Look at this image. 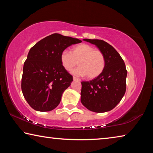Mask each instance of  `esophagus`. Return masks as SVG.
<instances>
[{
  "label": "esophagus",
  "mask_w": 153,
  "mask_h": 153,
  "mask_svg": "<svg viewBox=\"0 0 153 153\" xmlns=\"http://www.w3.org/2000/svg\"><path fill=\"white\" fill-rule=\"evenodd\" d=\"M73 79H74V80H79V78H77V77H75V76H74V77H73Z\"/></svg>",
  "instance_id": "esophagus-1"
}]
</instances>
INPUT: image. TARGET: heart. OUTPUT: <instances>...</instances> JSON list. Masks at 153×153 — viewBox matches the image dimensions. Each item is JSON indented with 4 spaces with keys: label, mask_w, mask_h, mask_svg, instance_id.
<instances>
[{
    "label": "heart",
    "mask_w": 153,
    "mask_h": 153,
    "mask_svg": "<svg viewBox=\"0 0 153 153\" xmlns=\"http://www.w3.org/2000/svg\"><path fill=\"white\" fill-rule=\"evenodd\" d=\"M62 65L67 71H71L77 63L78 68L73 71L75 75L86 76L94 79L101 74L105 68L106 60L104 54L99 50H95L92 46L80 44L73 46L71 53L63 51L61 53Z\"/></svg>",
    "instance_id": "b5f03b06"
}]
</instances>
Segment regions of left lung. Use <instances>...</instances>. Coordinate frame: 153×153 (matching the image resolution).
Returning a JSON list of instances; mask_svg holds the SVG:
<instances>
[{"instance_id":"8db88e82","label":"left lung","mask_w":153,"mask_h":153,"mask_svg":"<svg viewBox=\"0 0 153 153\" xmlns=\"http://www.w3.org/2000/svg\"><path fill=\"white\" fill-rule=\"evenodd\" d=\"M84 40L102 52L106 65L99 76L89 82H82L81 102L93 112H107L115 108L125 94L128 73L126 65L118 52L104 40Z\"/></svg>"}]
</instances>
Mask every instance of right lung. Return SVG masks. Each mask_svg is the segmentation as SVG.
<instances>
[{"instance_id": "add662e5", "label": "right lung", "mask_w": 153, "mask_h": 153, "mask_svg": "<svg viewBox=\"0 0 153 153\" xmlns=\"http://www.w3.org/2000/svg\"><path fill=\"white\" fill-rule=\"evenodd\" d=\"M80 42L77 38L53 33L30 48L23 69L22 90L33 109L50 111L60 103L62 94L73 81L61 63V53Z\"/></svg>"}]
</instances>
